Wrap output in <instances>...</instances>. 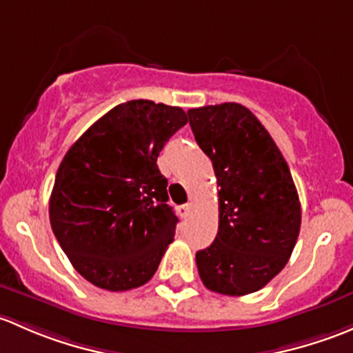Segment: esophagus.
<instances>
[{
    "mask_svg": "<svg viewBox=\"0 0 353 353\" xmlns=\"http://www.w3.org/2000/svg\"><path fill=\"white\" fill-rule=\"evenodd\" d=\"M190 212H192V205H190V203H183V205L178 207V214H180L181 217H187Z\"/></svg>",
    "mask_w": 353,
    "mask_h": 353,
    "instance_id": "obj_1",
    "label": "esophagus"
}]
</instances>
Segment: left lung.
Wrapping results in <instances>:
<instances>
[{
    "instance_id": "8db88e82",
    "label": "left lung",
    "mask_w": 353,
    "mask_h": 353,
    "mask_svg": "<svg viewBox=\"0 0 353 353\" xmlns=\"http://www.w3.org/2000/svg\"><path fill=\"white\" fill-rule=\"evenodd\" d=\"M210 158L219 190V230L195 255L203 285L224 296L265 287L289 261L301 230V202L268 130L239 103L187 112Z\"/></svg>"
}]
</instances>
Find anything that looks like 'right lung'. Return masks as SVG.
Wrapping results in <instances>:
<instances>
[{"label":"right lung","mask_w":353,"mask_h":353,"mask_svg":"<svg viewBox=\"0 0 353 353\" xmlns=\"http://www.w3.org/2000/svg\"><path fill=\"white\" fill-rule=\"evenodd\" d=\"M188 122L180 107L130 100L93 123L66 152L49 201L54 234L78 274L122 292L146 284L178 217L156 159Z\"/></svg>","instance_id":"add662e5"}]
</instances>
